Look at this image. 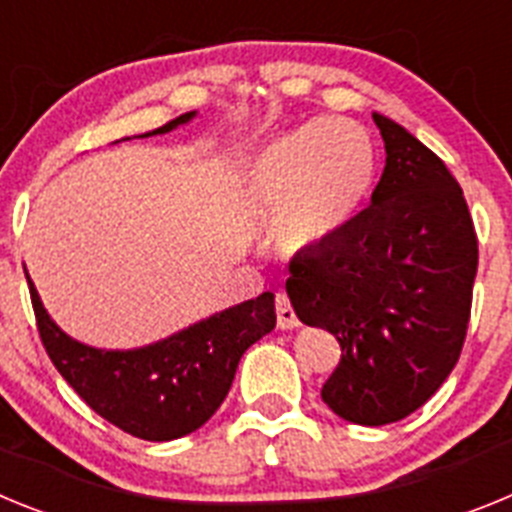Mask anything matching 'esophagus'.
I'll list each match as a JSON object with an SVG mask.
<instances>
[{
	"label": "esophagus",
	"mask_w": 512,
	"mask_h": 512,
	"mask_svg": "<svg viewBox=\"0 0 512 512\" xmlns=\"http://www.w3.org/2000/svg\"><path fill=\"white\" fill-rule=\"evenodd\" d=\"M277 323L282 330H292V328H300V318L295 315L292 305H289V297L284 292L277 295Z\"/></svg>",
	"instance_id": "obj_1"
}]
</instances>
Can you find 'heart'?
I'll use <instances>...</instances> for the list:
<instances>
[{"instance_id":"b5f03b06","label":"heart","mask_w":512,"mask_h":512,"mask_svg":"<svg viewBox=\"0 0 512 512\" xmlns=\"http://www.w3.org/2000/svg\"><path fill=\"white\" fill-rule=\"evenodd\" d=\"M377 179L372 135L359 122L318 117L274 135L241 174V197L274 210V235L292 251L325 246L354 223Z\"/></svg>"}]
</instances>
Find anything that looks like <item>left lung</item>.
I'll list each match as a JSON object with an SVG mask.
<instances>
[{
    "instance_id": "1",
    "label": "left lung",
    "mask_w": 512,
    "mask_h": 512,
    "mask_svg": "<svg viewBox=\"0 0 512 512\" xmlns=\"http://www.w3.org/2000/svg\"><path fill=\"white\" fill-rule=\"evenodd\" d=\"M384 171L372 205L325 246L297 253L287 295L297 318L341 343L323 402L356 425L408 418L446 382L464 346L477 235L441 158L372 112Z\"/></svg>"
}]
</instances>
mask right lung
<instances>
[{
    "label": "right lung",
    "instance_id": "1",
    "mask_svg": "<svg viewBox=\"0 0 512 512\" xmlns=\"http://www.w3.org/2000/svg\"><path fill=\"white\" fill-rule=\"evenodd\" d=\"M194 117L197 110L140 138L171 133ZM25 279L40 341L58 374L94 413L143 441H174L202 428L223 405L241 356L277 325L274 292H264L148 346L97 348L58 328L27 269Z\"/></svg>",
    "mask_w": 512,
    "mask_h": 512
}]
</instances>
